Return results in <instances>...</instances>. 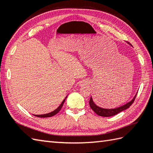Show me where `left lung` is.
<instances>
[{"mask_svg":"<svg viewBox=\"0 0 153 153\" xmlns=\"http://www.w3.org/2000/svg\"><path fill=\"white\" fill-rule=\"evenodd\" d=\"M128 44L130 43L128 42ZM137 94L135 95V97L133 98L131 101H130L129 102H128L126 105H123L122 106H120L119 108H112V109H106V108H100L99 106H97L94 103L93 99L92 97H91L90 100H89V105H90V106L92 110H93L95 113L97 114L98 115L101 117H112L114 116L115 114H117L118 113H119L123 111H125L126 109H127L128 108L130 107L131 106V105L132 103L134 102L135 98H136Z\"/></svg>","mask_w":153,"mask_h":153,"instance_id":"8db88e82","label":"left lung"}]
</instances>
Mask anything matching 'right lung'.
I'll list each match as a JSON object with an SVG mask.
<instances>
[{
  "label": "right lung",
  "mask_w": 153,
  "mask_h": 153,
  "mask_svg": "<svg viewBox=\"0 0 153 153\" xmlns=\"http://www.w3.org/2000/svg\"><path fill=\"white\" fill-rule=\"evenodd\" d=\"M67 98V97H66ZM65 101V99L63 100V101L62 102V103L60 104V105L59 106L58 108H57L56 110H54V111L50 112V113H48V114H41V115H34V116L36 117H41V118H46V117H51L54 116V115H55L56 114L58 113V112L60 111V109L62 108V106H63V104H64Z\"/></svg>",
  "instance_id": "1"
}]
</instances>
